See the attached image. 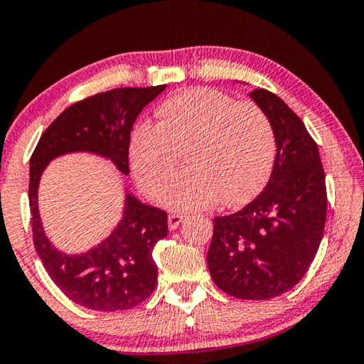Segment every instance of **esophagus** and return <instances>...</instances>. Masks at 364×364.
Listing matches in <instances>:
<instances>
[{
  "instance_id": "1",
  "label": "esophagus",
  "mask_w": 364,
  "mask_h": 364,
  "mask_svg": "<svg viewBox=\"0 0 364 364\" xmlns=\"http://www.w3.org/2000/svg\"><path fill=\"white\" fill-rule=\"evenodd\" d=\"M183 218H185V216L179 215V213H169V216H168V225H169V230L178 228V227H179V223L183 222Z\"/></svg>"
}]
</instances>
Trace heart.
Returning <instances> with one entry per match:
<instances>
[{"label": "heart", "mask_w": 364, "mask_h": 364, "mask_svg": "<svg viewBox=\"0 0 364 364\" xmlns=\"http://www.w3.org/2000/svg\"><path fill=\"white\" fill-rule=\"evenodd\" d=\"M156 124H139L129 139V164L137 186L153 200L166 193L185 152L191 168L164 201L176 210L245 205L272 174L277 136L269 114L222 90L179 92L156 110Z\"/></svg>", "instance_id": "heart-1"}]
</instances>
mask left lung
<instances>
[{"label":"left lung","instance_id":"1","mask_svg":"<svg viewBox=\"0 0 364 364\" xmlns=\"http://www.w3.org/2000/svg\"><path fill=\"white\" fill-rule=\"evenodd\" d=\"M250 97L275 127L274 169L254 201L213 220L206 260L223 292L265 301L291 291L309 270L323 240L328 193L319 149L301 117L265 89Z\"/></svg>","mask_w":364,"mask_h":364}]
</instances>
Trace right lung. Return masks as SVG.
Segmentation results:
<instances>
[{"label":"right lung","mask_w":364,"mask_h":364,"mask_svg":"<svg viewBox=\"0 0 364 364\" xmlns=\"http://www.w3.org/2000/svg\"><path fill=\"white\" fill-rule=\"evenodd\" d=\"M166 89L122 87L72 104L47 127L30 159V211L35 250L50 279L75 304L92 311H126L153 294L158 267L153 248L168 235L166 211L126 195L124 215L114 232L80 255H67L45 235L38 213V183L50 161L67 153L109 158L129 174V139L142 109Z\"/></svg>","instance_id":"obj_1"}]
</instances>
